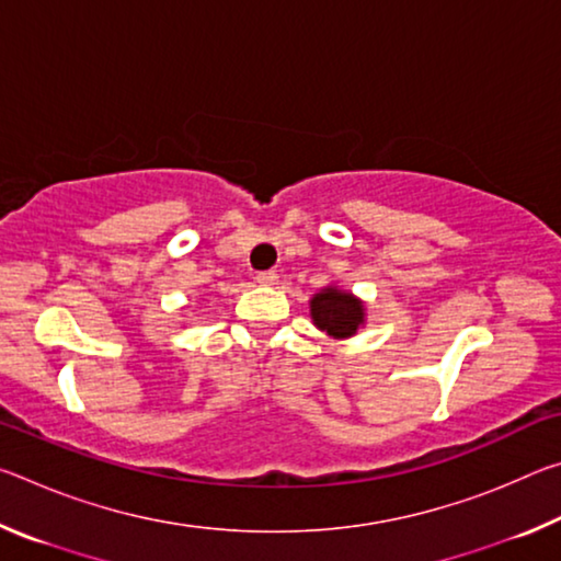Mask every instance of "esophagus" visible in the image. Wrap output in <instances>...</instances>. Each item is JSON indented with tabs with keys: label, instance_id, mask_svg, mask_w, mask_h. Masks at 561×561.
<instances>
[{
	"label": "esophagus",
	"instance_id": "obj_1",
	"mask_svg": "<svg viewBox=\"0 0 561 561\" xmlns=\"http://www.w3.org/2000/svg\"><path fill=\"white\" fill-rule=\"evenodd\" d=\"M257 282L262 284V287H274V284L279 282V277H277V272L267 270V272H257Z\"/></svg>",
	"mask_w": 561,
	"mask_h": 561
}]
</instances>
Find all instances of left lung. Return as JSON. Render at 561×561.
Wrapping results in <instances>:
<instances>
[{
    "instance_id": "1",
    "label": "left lung",
    "mask_w": 561,
    "mask_h": 561,
    "mask_svg": "<svg viewBox=\"0 0 561 561\" xmlns=\"http://www.w3.org/2000/svg\"><path fill=\"white\" fill-rule=\"evenodd\" d=\"M309 311L314 327L334 339L354 336L358 327H364L366 321L364 301L356 299L351 291L336 287H327L314 294L309 301Z\"/></svg>"
}]
</instances>
